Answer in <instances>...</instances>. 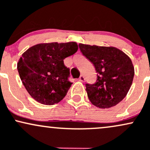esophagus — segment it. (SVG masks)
<instances>
[{
    "label": "esophagus",
    "mask_w": 150,
    "mask_h": 150,
    "mask_svg": "<svg viewBox=\"0 0 150 150\" xmlns=\"http://www.w3.org/2000/svg\"><path fill=\"white\" fill-rule=\"evenodd\" d=\"M79 80L81 81H85V77H84V76H80V77L79 78Z\"/></svg>",
    "instance_id": "1"
}]
</instances>
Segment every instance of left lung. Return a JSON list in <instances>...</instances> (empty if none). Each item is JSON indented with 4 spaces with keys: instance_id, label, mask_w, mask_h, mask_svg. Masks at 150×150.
Listing matches in <instances>:
<instances>
[{
    "instance_id": "8db88e82",
    "label": "left lung",
    "mask_w": 150,
    "mask_h": 150,
    "mask_svg": "<svg viewBox=\"0 0 150 150\" xmlns=\"http://www.w3.org/2000/svg\"><path fill=\"white\" fill-rule=\"evenodd\" d=\"M79 49L94 65L96 81L86 84L88 99L99 108H109L119 103L127 95L134 74L130 58L113 47L79 44Z\"/></svg>"
}]
</instances>
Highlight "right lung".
I'll use <instances>...</instances> for the list:
<instances>
[{"label":"right lung","instance_id":"right-lung-1","mask_svg":"<svg viewBox=\"0 0 150 150\" xmlns=\"http://www.w3.org/2000/svg\"><path fill=\"white\" fill-rule=\"evenodd\" d=\"M78 50L76 42L43 43L31 47L18 63L21 79L35 100L54 105L65 97L72 83L64 59Z\"/></svg>","mask_w":150,"mask_h":150}]
</instances>
